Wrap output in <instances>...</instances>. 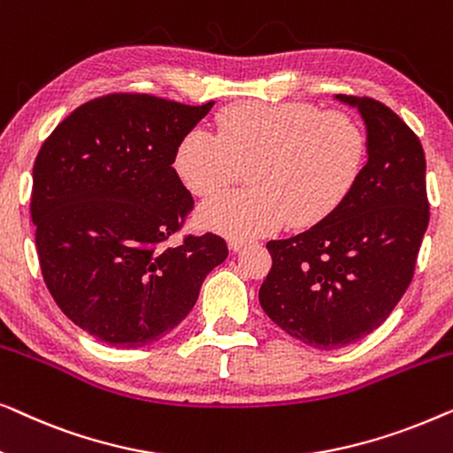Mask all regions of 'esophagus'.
Returning <instances> with one entry per match:
<instances>
[{
    "label": "esophagus",
    "mask_w": 453,
    "mask_h": 453,
    "mask_svg": "<svg viewBox=\"0 0 453 453\" xmlns=\"http://www.w3.org/2000/svg\"><path fill=\"white\" fill-rule=\"evenodd\" d=\"M228 247H231L233 251H239L245 247V241L243 239H228Z\"/></svg>",
    "instance_id": "esophagus-1"
}]
</instances>
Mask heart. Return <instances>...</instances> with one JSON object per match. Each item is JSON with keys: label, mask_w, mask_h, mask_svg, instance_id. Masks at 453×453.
Segmentation results:
<instances>
[{"label": "heart", "mask_w": 453, "mask_h": 453, "mask_svg": "<svg viewBox=\"0 0 453 453\" xmlns=\"http://www.w3.org/2000/svg\"><path fill=\"white\" fill-rule=\"evenodd\" d=\"M219 135L194 129L175 169L200 200L219 196L247 171L250 188L203 206L200 219L231 239L311 226L344 200L367 158L357 117L309 103H239L216 117Z\"/></svg>", "instance_id": "1"}]
</instances>
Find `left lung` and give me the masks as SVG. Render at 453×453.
<instances>
[{"instance_id": "left-lung-1", "label": "left lung", "mask_w": 453, "mask_h": 453, "mask_svg": "<svg viewBox=\"0 0 453 453\" xmlns=\"http://www.w3.org/2000/svg\"><path fill=\"white\" fill-rule=\"evenodd\" d=\"M361 111L369 160L324 220L270 241L272 268L259 305L303 344L332 350L380 327L414 276L429 225L425 152L392 109L338 95Z\"/></svg>"}]
</instances>
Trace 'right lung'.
I'll return each mask as SVG.
<instances>
[{"instance_id": "1", "label": "right lung", "mask_w": 453, "mask_h": 453, "mask_svg": "<svg viewBox=\"0 0 453 453\" xmlns=\"http://www.w3.org/2000/svg\"><path fill=\"white\" fill-rule=\"evenodd\" d=\"M214 101L111 92L67 115L33 166L30 219L41 274L73 324L111 346L163 338L228 256L214 233H181L194 197L177 148Z\"/></svg>"}]
</instances>
